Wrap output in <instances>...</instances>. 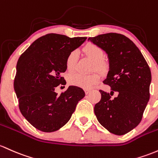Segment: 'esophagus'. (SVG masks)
Instances as JSON below:
<instances>
[{
  "mask_svg": "<svg viewBox=\"0 0 158 158\" xmlns=\"http://www.w3.org/2000/svg\"><path fill=\"white\" fill-rule=\"evenodd\" d=\"M91 89H89V88H85V92L86 94H89L90 92H91Z\"/></svg>",
  "mask_w": 158,
  "mask_h": 158,
  "instance_id": "34e87169",
  "label": "esophagus"
}]
</instances>
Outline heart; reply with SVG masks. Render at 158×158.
I'll return each mask as SVG.
<instances>
[{"label":"heart","mask_w":158,"mask_h":158,"mask_svg":"<svg viewBox=\"0 0 158 158\" xmlns=\"http://www.w3.org/2000/svg\"><path fill=\"white\" fill-rule=\"evenodd\" d=\"M83 51L86 56L94 60V70L103 72L106 69V64L103 59L104 52L101 47L94 43H88L83 48ZM77 59L78 52L76 50H73L70 52L66 59V67L67 70L73 71L75 70ZM67 79L68 82L72 85L82 88H89L100 81V76L98 73L85 75L79 73H74L70 74Z\"/></svg>","instance_id":"heart-1"}]
</instances>
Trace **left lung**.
<instances>
[{"label": "left lung", "mask_w": 158, "mask_h": 158, "mask_svg": "<svg viewBox=\"0 0 158 158\" xmlns=\"http://www.w3.org/2000/svg\"><path fill=\"white\" fill-rule=\"evenodd\" d=\"M108 55L110 70L103 83L111 92L100 90L101 99L94 106L100 124L110 133L124 135L141 121L150 98L152 73L137 46L121 34L108 33L89 37ZM115 92L118 96H111Z\"/></svg>", "instance_id": "8db88e82"}]
</instances>
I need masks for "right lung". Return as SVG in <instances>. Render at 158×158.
I'll return each mask as SVG.
<instances>
[{
    "mask_svg": "<svg viewBox=\"0 0 158 158\" xmlns=\"http://www.w3.org/2000/svg\"><path fill=\"white\" fill-rule=\"evenodd\" d=\"M86 39L48 34L36 40L19 58L14 79L19 107L40 131L54 132L63 127L85 95L77 86H69L60 94L55 89L65 83L61 74L67 70V57Z\"/></svg>",
    "mask_w": 158,
    "mask_h": 158,
    "instance_id": "1",
    "label": "right lung"
}]
</instances>
